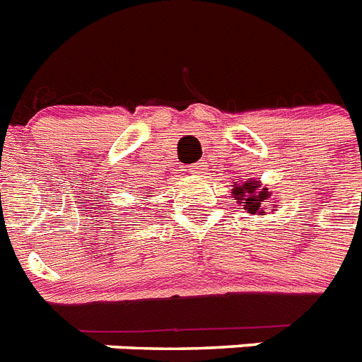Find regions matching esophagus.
<instances>
[{"label":"esophagus","instance_id":"obj_1","mask_svg":"<svg viewBox=\"0 0 362 362\" xmlns=\"http://www.w3.org/2000/svg\"><path fill=\"white\" fill-rule=\"evenodd\" d=\"M202 169H204V162H199L195 163V165H191L189 171L193 173V175H202Z\"/></svg>","mask_w":362,"mask_h":362}]
</instances>
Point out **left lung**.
Masks as SVG:
<instances>
[{"instance_id":"1","label":"left lung","mask_w":362,"mask_h":362,"mask_svg":"<svg viewBox=\"0 0 362 362\" xmlns=\"http://www.w3.org/2000/svg\"><path fill=\"white\" fill-rule=\"evenodd\" d=\"M233 199L238 200L243 208L247 209L252 215H265L267 204H269L272 191L263 187L259 180L256 178H247L241 184H233ZM276 208V204H272Z\"/></svg>"}]
</instances>
